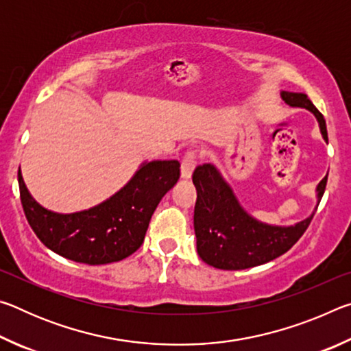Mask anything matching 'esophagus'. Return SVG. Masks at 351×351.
<instances>
[{
    "label": "esophagus",
    "mask_w": 351,
    "mask_h": 351,
    "mask_svg": "<svg viewBox=\"0 0 351 351\" xmlns=\"http://www.w3.org/2000/svg\"><path fill=\"white\" fill-rule=\"evenodd\" d=\"M195 165H197V153L187 152L181 162V178L182 180H190V178H192Z\"/></svg>",
    "instance_id": "1"
}]
</instances>
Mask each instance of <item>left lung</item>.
I'll list each match as a JSON object with an SVG mask.
<instances>
[{
    "label": "left lung",
    "instance_id": "obj_1",
    "mask_svg": "<svg viewBox=\"0 0 351 351\" xmlns=\"http://www.w3.org/2000/svg\"><path fill=\"white\" fill-rule=\"evenodd\" d=\"M280 96L293 108L311 111L317 119L320 134L328 142L325 119L306 94L282 91ZM326 176L316 187V206L325 192ZM192 180L197 187L193 213L197 251L204 263L217 269H246L280 257L304 235L317 209L314 207L310 217L291 226L263 223L240 204L234 189L213 164L195 169Z\"/></svg>",
    "mask_w": 351,
    "mask_h": 351
}]
</instances>
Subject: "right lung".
<instances>
[{"label":"right lung","mask_w":351,"mask_h":351,"mask_svg":"<svg viewBox=\"0 0 351 351\" xmlns=\"http://www.w3.org/2000/svg\"><path fill=\"white\" fill-rule=\"evenodd\" d=\"M178 180V161H144L125 186L100 204L58 213L35 201L19 170L21 204L35 235L51 251L85 265H108L138 251L154 209Z\"/></svg>","instance_id":"obj_1"}]
</instances>
